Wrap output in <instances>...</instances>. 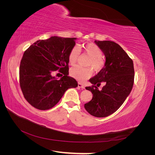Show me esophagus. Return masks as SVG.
Instances as JSON below:
<instances>
[{
  "instance_id": "obj_1",
  "label": "esophagus",
  "mask_w": 155,
  "mask_h": 155,
  "mask_svg": "<svg viewBox=\"0 0 155 155\" xmlns=\"http://www.w3.org/2000/svg\"><path fill=\"white\" fill-rule=\"evenodd\" d=\"M78 86L79 88H81L83 89H85V86L84 85H83V84L80 83H78Z\"/></svg>"
}]
</instances>
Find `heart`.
Listing matches in <instances>:
<instances>
[{
	"label": "heart",
	"instance_id": "1",
	"mask_svg": "<svg viewBox=\"0 0 155 155\" xmlns=\"http://www.w3.org/2000/svg\"><path fill=\"white\" fill-rule=\"evenodd\" d=\"M79 48H81V47ZM79 48L76 46L70 50L68 54V62L70 64H74L77 62L80 54ZM83 48L85 54L90 57L87 66L92 67L95 71L101 70L105 64V61L102 56L103 53L101 48L96 44L92 43L84 45ZM70 74L74 79L83 82L92 76V69L75 66L70 69Z\"/></svg>",
	"mask_w": 155,
	"mask_h": 155
}]
</instances>
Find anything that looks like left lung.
<instances>
[{"instance_id":"left-lung-1","label":"left lung","mask_w":155,"mask_h":155,"mask_svg":"<svg viewBox=\"0 0 155 155\" xmlns=\"http://www.w3.org/2000/svg\"><path fill=\"white\" fill-rule=\"evenodd\" d=\"M105 56L104 68L91 78L93 85L87 87L92 99L85 104L89 114L104 118L114 113L124 104L133 88L134 70L133 60L121 46L111 41H95ZM101 82L106 85L100 91L97 86Z\"/></svg>"}]
</instances>
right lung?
I'll return each instance as SVG.
<instances>
[{"label":"right lung","mask_w":155,"mask_h":155,"mask_svg":"<svg viewBox=\"0 0 155 155\" xmlns=\"http://www.w3.org/2000/svg\"><path fill=\"white\" fill-rule=\"evenodd\" d=\"M76 40L53 36L36 41L25 51L19 68L20 86L25 99L36 109H51L68 88L78 87L76 79L68 76V54ZM55 73L64 76L59 80Z\"/></svg>","instance_id":"right-lung-1"}]
</instances>
